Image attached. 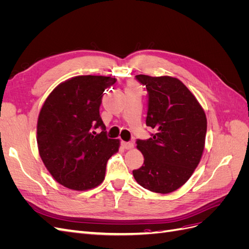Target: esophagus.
I'll return each mask as SVG.
<instances>
[{
  "label": "esophagus",
  "mask_w": 249,
  "mask_h": 249,
  "mask_svg": "<svg viewBox=\"0 0 249 249\" xmlns=\"http://www.w3.org/2000/svg\"><path fill=\"white\" fill-rule=\"evenodd\" d=\"M122 145H123V147L124 148H125V149H132L133 147H134V144L132 142H122Z\"/></svg>",
  "instance_id": "obj_1"
}]
</instances>
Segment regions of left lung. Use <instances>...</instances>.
Instances as JSON below:
<instances>
[{"instance_id":"1","label":"left lung","mask_w":249,"mask_h":249,"mask_svg":"<svg viewBox=\"0 0 249 249\" xmlns=\"http://www.w3.org/2000/svg\"><path fill=\"white\" fill-rule=\"evenodd\" d=\"M136 79L147 89L146 125L155 133L147 140H137L144 163L133 170V176L145 189L167 194L182 187L200 162L206 142V113L177 78L137 74Z\"/></svg>"}]
</instances>
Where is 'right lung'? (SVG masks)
Segmentation results:
<instances>
[{"instance_id": "obj_1", "label": "right lung", "mask_w": 249, "mask_h": 249, "mask_svg": "<svg viewBox=\"0 0 249 249\" xmlns=\"http://www.w3.org/2000/svg\"><path fill=\"white\" fill-rule=\"evenodd\" d=\"M116 82L104 76H77L54 88L37 120V146L41 160L56 182L85 191L102 184L119 139H109L100 116L106 88ZM101 126L103 131H94Z\"/></svg>"}]
</instances>
